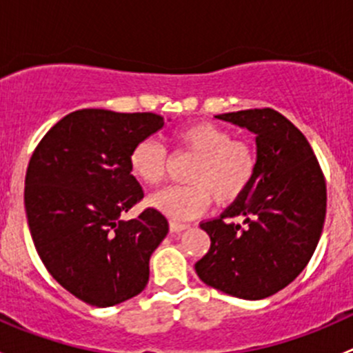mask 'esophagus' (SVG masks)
<instances>
[{
	"mask_svg": "<svg viewBox=\"0 0 353 353\" xmlns=\"http://www.w3.org/2000/svg\"><path fill=\"white\" fill-rule=\"evenodd\" d=\"M169 227H170V232H174V234H179V232H183V230H186L188 227V223H179V222H170L169 223Z\"/></svg>",
	"mask_w": 353,
	"mask_h": 353,
	"instance_id": "obj_1",
	"label": "esophagus"
}]
</instances>
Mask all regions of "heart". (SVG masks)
Instances as JSON below:
<instances>
[{
	"mask_svg": "<svg viewBox=\"0 0 353 353\" xmlns=\"http://www.w3.org/2000/svg\"><path fill=\"white\" fill-rule=\"evenodd\" d=\"M172 138L177 154L194 157L186 172L190 184L154 194L150 206L172 220H191L205 212L210 199L229 206L248 193L258 170V155L249 141L208 121L177 128ZM130 170L140 183L159 186L169 170V155L159 141L145 138L131 148Z\"/></svg>",
	"mask_w": 353,
	"mask_h": 353,
	"instance_id": "heart-1",
	"label": "heart"
}]
</instances>
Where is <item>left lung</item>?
<instances>
[{
	"label": "left lung",
	"mask_w": 353,
	"mask_h": 353,
	"mask_svg": "<svg viewBox=\"0 0 353 353\" xmlns=\"http://www.w3.org/2000/svg\"><path fill=\"white\" fill-rule=\"evenodd\" d=\"M215 117L256 134L258 170L239 201L199 223L212 244L194 270L206 285L258 301L294 282L314 254L326 216V181L304 134L276 110ZM234 216H243V226L230 222Z\"/></svg>",
	"instance_id": "8db88e82"
}]
</instances>
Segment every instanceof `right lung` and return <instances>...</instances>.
<instances>
[{"label":"right lung","instance_id":"obj_1","mask_svg":"<svg viewBox=\"0 0 353 353\" xmlns=\"http://www.w3.org/2000/svg\"><path fill=\"white\" fill-rule=\"evenodd\" d=\"M162 126L154 112L74 110L44 134L28 162L25 212L39 258L59 285L95 307L147 287L152 252L169 232L155 208L121 220L143 199L130 170L131 148Z\"/></svg>","mask_w":353,"mask_h":353}]
</instances>
